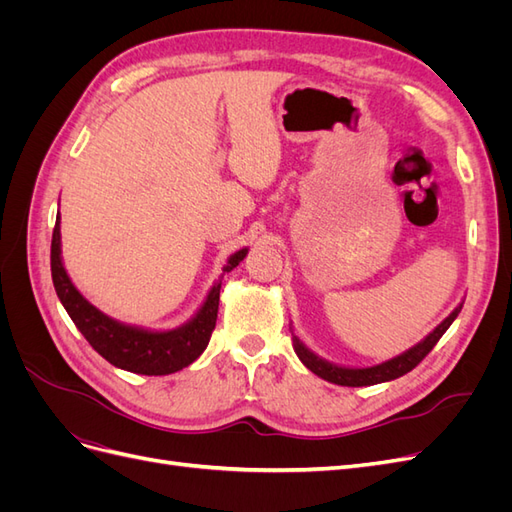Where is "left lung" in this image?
I'll return each mask as SVG.
<instances>
[{
    "label": "left lung",
    "mask_w": 512,
    "mask_h": 512,
    "mask_svg": "<svg viewBox=\"0 0 512 512\" xmlns=\"http://www.w3.org/2000/svg\"><path fill=\"white\" fill-rule=\"evenodd\" d=\"M461 307H463V301L438 324L436 329H433L427 337H423L421 342L414 344L406 352L393 356V359L382 361V363L371 365V367H348V365H337V363L322 359V356H318L314 350H309L303 344V339L297 333H294V327L290 322L292 348H294V352H297L299 361L309 371H312V374H316L318 378L327 380V382H333V384H339V386H374V384H380V382H391L399 376L408 374V371H412L418 363L425 359V356L431 352V348L438 344V339L455 322V318L461 312Z\"/></svg>",
    "instance_id": "1"
}]
</instances>
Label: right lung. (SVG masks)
<instances>
[{
  "mask_svg": "<svg viewBox=\"0 0 512 512\" xmlns=\"http://www.w3.org/2000/svg\"><path fill=\"white\" fill-rule=\"evenodd\" d=\"M59 224L61 218L57 215L51 241V275L55 292L76 324V329L85 335L91 348L102 354L108 363L132 371V374L168 376L192 365L205 352L211 331L215 329V320H218L222 277L247 256V252H250L247 247L228 256L226 265L222 267V275L213 282L203 305L196 309V314L188 322H183L177 329L158 331L119 322L100 312L96 305H91L83 297L81 290L72 284L64 267V258H61Z\"/></svg>",
  "mask_w": 512,
  "mask_h": 512,
  "instance_id": "obj_1",
  "label": "right lung"
}]
</instances>
